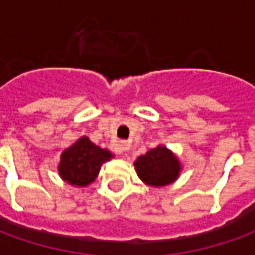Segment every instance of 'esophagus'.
Masks as SVG:
<instances>
[{"label": "esophagus", "instance_id": "obj_1", "mask_svg": "<svg viewBox=\"0 0 255 255\" xmlns=\"http://www.w3.org/2000/svg\"><path fill=\"white\" fill-rule=\"evenodd\" d=\"M127 150H128L127 142H120V143H119V153H120V154L124 155L126 153H127Z\"/></svg>", "mask_w": 255, "mask_h": 255}]
</instances>
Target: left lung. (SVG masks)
<instances>
[{"instance_id": "1", "label": "left lung", "mask_w": 255, "mask_h": 255, "mask_svg": "<svg viewBox=\"0 0 255 255\" xmlns=\"http://www.w3.org/2000/svg\"><path fill=\"white\" fill-rule=\"evenodd\" d=\"M139 179L151 187H164L176 182L182 164L176 154L166 146L158 144L133 162Z\"/></svg>"}]
</instances>
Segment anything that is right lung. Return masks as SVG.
<instances>
[{
	"label": "right lung",
	"mask_w": 255,
	"mask_h": 255,
	"mask_svg": "<svg viewBox=\"0 0 255 255\" xmlns=\"http://www.w3.org/2000/svg\"><path fill=\"white\" fill-rule=\"evenodd\" d=\"M113 158L108 149L94 144L87 136L79 138L61 153L58 175L71 186L87 187L94 182L104 162Z\"/></svg>",
	"instance_id": "obj_1"
}]
</instances>
